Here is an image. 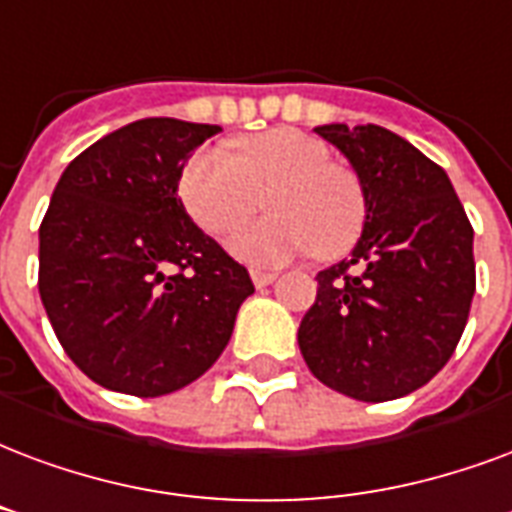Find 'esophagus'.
Returning a JSON list of instances; mask_svg holds the SVG:
<instances>
[{
	"label": "esophagus",
	"instance_id": "1",
	"mask_svg": "<svg viewBox=\"0 0 512 512\" xmlns=\"http://www.w3.org/2000/svg\"><path fill=\"white\" fill-rule=\"evenodd\" d=\"M249 276H252L255 287H268L276 282L274 271H260V268H252V271H249Z\"/></svg>",
	"mask_w": 512,
	"mask_h": 512
}]
</instances>
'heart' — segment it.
Segmentation results:
<instances>
[{"label":"heart","instance_id":"1","mask_svg":"<svg viewBox=\"0 0 512 512\" xmlns=\"http://www.w3.org/2000/svg\"><path fill=\"white\" fill-rule=\"evenodd\" d=\"M271 214L230 238V252L252 266H282L304 252L339 257L363 230L366 198L361 179L328 162L320 140L295 130H271L241 140L230 157L200 149L179 176L187 214L211 236H227L266 195Z\"/></svg>","mask_w":512,"mask_h":512}]
</instances>
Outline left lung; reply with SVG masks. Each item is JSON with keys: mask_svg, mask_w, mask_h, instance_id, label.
<instances>
[{"mask_svg": "<svg viewBox=\"0 0 512 512\" xmlns=\"http://www.w3.org/2000/svg\"><path fill=\"white\" fill-rule=\"evenodd\" d=\"M366 198L350 260L317 274L298 347L317 380L358 401L418 391L448 363L475 295L472 225L448 173L377 124H323Z\"/></svg>", "mask_w": 512, "mask_h": 512, "instance_id": "1", "label": "left lung"}]
</instances>
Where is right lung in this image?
<instances>
[{"mask_svg": "<svg viewBox=\"0 0 512 512\" xmlns=\"http://www.w3.org/2000/svg\"><path fill=\"white\" fill-rule=\"evenodd\" d=\"M222 127L140 119L78 154L40 225V298L89 380L165 396L206 374L255 285L181 203V168Z\"/></svg>", "mask_w": 512, "mask_h": 512, "instance_id": "1", "label": "right lung"}]
</instances>
